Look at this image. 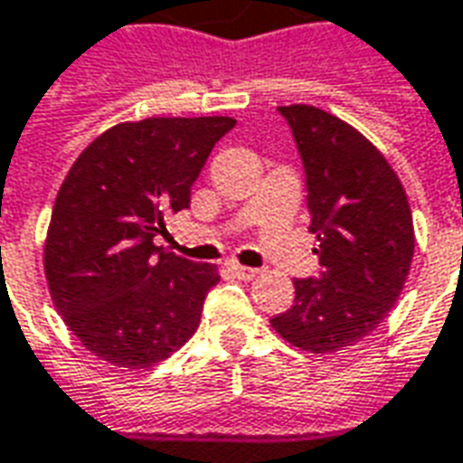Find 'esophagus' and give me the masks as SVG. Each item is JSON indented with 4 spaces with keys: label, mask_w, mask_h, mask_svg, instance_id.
<instances>
[{
    "label": "esophagus",
    "mask_w": 463,
    "mask_h": 463,
    "mask_svg": "<svg viewBox=\"0 0 463 463\" xmlns=\"http://www.w3.org/2000/svg\"><path fill=\"white\" fill-rule=\"evenodd\" d=\"M226 267L232 269L239 279H254L259 274V269H251V267H244V264H239V261H229Z\"/></svg>",
    "instance_id": "obj_1"
}]
</instances>
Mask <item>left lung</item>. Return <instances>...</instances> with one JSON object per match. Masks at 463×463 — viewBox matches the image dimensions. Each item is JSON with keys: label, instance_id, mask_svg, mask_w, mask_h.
Returning a JSON list of instances; mask_svg holds the SVG:
<instances>
[{"label": "left lung", "instance_id": "obj_1", "mask_svg": "<svg viewBox=\"0 0 463 463\" xmlns=\"http://www.w3.org/2000/svg\"><path fill=\"white\" fill-rule=\"evenodd\" d=\"M304 169L319 279H294L291 309L271 319L301 352L334 354L369 336L404 289L414 219L404 184L359 129L309 104L279 107Z\"/></svg>", "mask_w": 463, "mask_h": 463}]
</instances>
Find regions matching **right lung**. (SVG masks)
Returning a JSON list of instances; mask_svg holds the SVG:
<instances>
[{"label":"right lung","instance_id":"1","mask_svg":"<svg viewBox=\"0 0 463 463\" xmlns=\"http://www.w3.org/2000/svg\"><path fill=\"white\" fill-rule=\"evenodd\" d=\"M237 119L121 121L77 156L59 186L44 239L54 307L81 346L119 369H146L199 326L214 264L156 247L166 216L192 202L206 156Z\"/></svg>","mask_w":463,"mask_h":463}]
</instances>
